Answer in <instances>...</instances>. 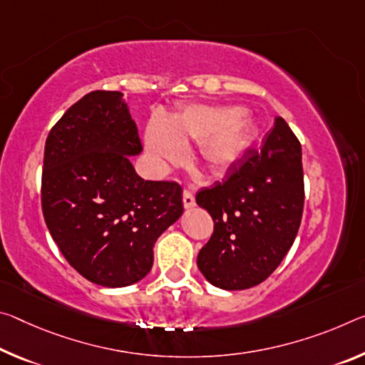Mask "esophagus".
<instances>
[{
  "label": "esophagus",
  "mask_w": 365,
  "mask_h": 365,
  "mask_svg": "<svg viewBox=\"0 0 365 365\" xmlns=\"http://www.w3.org/2000/svg\"><path fill=\"white\" fill-rule=\"evenodd\" d=\"M195 205H196V201H195L193 193L188 192V190H185V192H183V206L188 210V207H193Z\"/></svg>",
  "instance_id": "esophagus-1"
}]
</instances>
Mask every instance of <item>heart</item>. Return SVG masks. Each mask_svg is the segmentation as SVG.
<instances>
[{
    "label": "heart",
    "instance_id": "b5f03b06",
    "mask_svg": "<svg viewBox=\"0 0 365 365\" xmlns=\"http://www.w3.org/2000/svg\"><path fill=\"white\" fill-rule=\"evenodd\" d=\"M255 136V121L242 107L190 106L169 120L149 121L144 133L148 155L158 170L180 164L188 143L200 144V160L212 175L232 172L245 159Z\"/></svg>",
    "mask_w": 365,
    "mask_h": 365
}]
</instances>
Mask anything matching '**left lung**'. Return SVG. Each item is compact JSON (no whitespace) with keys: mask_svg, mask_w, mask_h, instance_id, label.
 <instances>
[{"mask_svg":"<svg viewBox=\"0 0 365 365\" xmlns=\"http://www.w3.org/2000/svg\"><path fill=\"white\" fill-rule=\"evenodd\" d=\"M196 203L214 221L196 259L206 281L225 291L263 282L292 247L304 210L302 149L286 121L276 117L262 149L198 192Z\"/></svg>","mask_w":365,"mask_h":365,"instance_id":"obj_1","label":"left lung"}]
</instances>
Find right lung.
<instances>
[{
    "mask_svg": "<svg viewBox=\"0 0 365 365\" xmlns=\"http://www.w3.org/2000/svg\"><path fill=\"white\" fill-rule=\"evenodd\" d=\"M141 151L118 91L86 94L45 143V222L68 263L94 284L141 281L153 268L155 240L183 212L180 185L138 175L130 158Z\"/></svg>",
    "mask_w": 365,
    "mask_h": 365,
    "instance_id": "add662e5",
    "label": "right lung"
}]
</instances>
